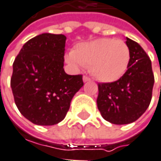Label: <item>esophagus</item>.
<instances>
[{
	"label": "esophagus",
	"mask_w": 161,
	"mask_h": 161,
	"mask_svg": "<svg viewBox=\"0 0 161 161\" xmlns=\"http://www.w3.org/2000/svg\"><path fill=\"white\" fill-rule=\"evenodd\" d=\"M83 81L86 83V82H88V81H90V78H89V77H87V76H86V75H84V76H83Z\"/></svg>",
	"instance_id": "obj_1"
}]
</instances>
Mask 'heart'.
Returning <instances> with one entry per match:
<instances>
[{
	"label": "heart",
	"mask_w": 161,
	"mask_h": 161,
	"mask_svg": "<svg viewBox=\"0 0 161 161\" xmlns=\"http://www.w3.org/2000/svg\"><path fill=\"white\" fill-rule=\"evenodd\" d=\"M130 59L127 44L109 37L79 43L65 56L66 62L75 69L89 67L92 76L101 83L120 80L129 67Z\"/></svg>",
	"instance_id": "heart-1"
}]
</instances>
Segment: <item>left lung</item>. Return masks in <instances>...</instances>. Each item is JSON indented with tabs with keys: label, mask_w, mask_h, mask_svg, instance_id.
Wrapping results in <instances>:
<instances>
[{
	"label": "left lung",
	"mask_w": 161,
	"mask_h": 161,
	"mask_svg": "<svg viewBox=\"0 0 161 161\" xmlns=\"http://www.w3.org/2000/svg\"><path fill=\"white\" fill-rule=\"evenodd\" d=\"M131 59L120 80L98 84L97 109L110 124H128L136 121L148 108L154 86L149 57L136 41L126 37Z\"/></svg>",
	"instance_id": "8db88e82"
}]
</instances>
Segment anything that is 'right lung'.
<instances>
[{"label":"right lung","mask_w":161,"mask_h":161,"mask_svg":"<svg viewBox=\"0 0 161 161\" xmlns=\"http://www.w3.org/2000/svg\"><path fill=\"white\" fill-rule=\"evenodd\" d=\"M66 37L44 33L29 39L13 64L11 87L23 116L37 125L62 122L72 98L84 86L82 75L64 69Z\"/></svg>","instance_id":"add662e5"}]
</instances>
